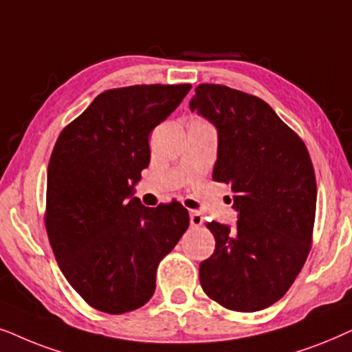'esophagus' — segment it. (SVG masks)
Wrapping results in <instances>:
<instances>
[{
    "instance_id": "34e87169",
    "label": "esophagus",
    "mask_w": 352,
    "mask_h": 352,
    "mask_svg": "<svg viewBox=\"0 0 352 352\" xmlns=\"http://www.w3.org/2000/svg\"><path fill=\"white\" fill-rule=\"evenodd\" d=\"M190 222H191V227H195V228L201 227V225H203V214L198 212V210H191Z\"/></svg>"
}]
</instances>
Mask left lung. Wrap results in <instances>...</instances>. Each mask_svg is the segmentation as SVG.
Segmentation results:
<instances>
[{
	"mask_svg": "<svg viewBox=\"0 0 352 352\" xmlns=\"http://www.w3.org/2000/svg\"><path fill=\"white\" fill-rule=\"evenodd\" d=\"M190 102L217 127L212 179L228 186L236 228L208 222L214 254L199 264L204 293L225 309L256 312L288 292L312 246L316 172L301 137L250 93L201 83Z\"/></svg>",
	"mask_w": 352,
	"mask_h": 352,
	"instance_id": "obj_1",
	"label": "left lung"
}]
</instances>
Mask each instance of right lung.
Listing matches in <instances>:
<instances>
[{
    "mask_svg": "<svg viewBox=\"0 0 352 352\" xmlns=\"http://www.w3.org/2000/svg\"><path fill=\"white\" fill-rule=\"evenodd\" d=\"M191 85H133L98 95L51 153L45 227L64 277L96 311L125 314L156 289V269L190 225L179 201L129 199L148 167L149 133Z\"/></svg>",
    "mask_w": 352,
    "mask_h": 352,
    "instance_id": "right-lung-1",
    "label": "right lung"
}]
</instances>
